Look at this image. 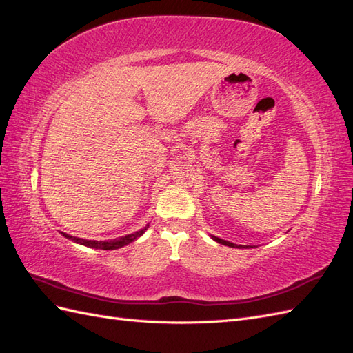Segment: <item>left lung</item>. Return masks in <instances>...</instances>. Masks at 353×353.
<instances>
[{
    "instance_id": "1",
    "label": "left lung",
    "mask_w": 353,
    "mask_h": 353,
    "mask_svg": "<svg viewBox=\"0 0 353 353\" xmlns=\"http://www.w3.org/2000/svg\"><path fill=\"white\" fill-rule=\"evenodd\" d=\"M213 240H215L216 243H219V244H223V245H230V248H237V249H248L249 245H239V244H234V243H230V241H227V240H222V239H219V237H215V236H210Z\"/></svg>"
}]
</instances>
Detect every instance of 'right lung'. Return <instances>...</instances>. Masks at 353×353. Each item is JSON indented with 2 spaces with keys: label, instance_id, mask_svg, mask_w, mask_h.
I'll return each instance as SVG.
<instances>
[{
  "label": "right lung",
  "instance_id": "1",
  "mask_svg": "<svg viewBox=\"0 0 353 353\" xmlns=\"http://www.w3.org/2000/svg\"><path fill=\"white\" fill-rule=\"evenodd\" d=\"M147 228H148V225L144 227V228L140 230V231H137V232H134V234H130V236H125V237H121V239H117V240H109V241L83 240V239H78V237H72V236H69V234H66V232H61V234H63V236H65L66 239H69V240H72V241H74V243H78V244L87 245V248L101 249V250H114V249H121V248H123V245L132 243V241L137 240L138 237H141L143 234L145 232Z\"/></svg>",
  "mask_w": 353,
  "mask_h": 353
}]
</instances>
